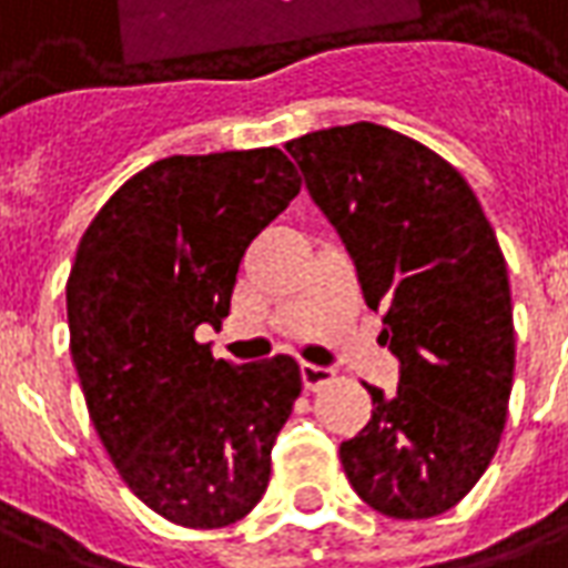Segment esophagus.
I'll list each match as a JSON object with an SVG mask.
<instances>
[{
	"mask_svg": "<svg viewBox=\"0 0 568 568\" xmlns=\"http://www.w3.org/2000/svg\"><path fill=\"white\" fill-rule=\"evenodd\" d=\"M332 378H335L332 368L316 366V363H301V381H304L307 390H316V387H323V384H328Z\"/></svg>",
	"mask_w": 568,
	"mask_h": 568,
	"instance_id": "obj_1",
	"label": "esophagus"
}]
</instances>
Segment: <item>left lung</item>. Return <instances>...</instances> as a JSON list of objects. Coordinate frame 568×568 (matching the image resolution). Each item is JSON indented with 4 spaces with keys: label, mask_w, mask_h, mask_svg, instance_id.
<instances>
[{
    "label": "left lung",
    "mask_w": 568,
    "mask_h": 568,
    "mask_svg": "<svg viewBox=\"0 0 568 568\" xmlns=\"http://www.w3.org/2000/svg\"><path fill=\"white\" fill-rule=\"evenodd\" d=\"M347 245L399 387L341 443L356 495L394 519L446 514L477 486L507 422L514 307L483 205L443 156L375 122L285 144Z\"/></svg>",
    "instance_id": "obj_1"
}]
</instances>
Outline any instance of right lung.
<instances>
[{
    "instance_id": "right-lung-1",
    "label": "right lung",
    "mask_w": 568,
    "mask_h": 568,
    "mask_svg": "<svg viewBox=\"0 0 568 568\" xmlns=\"http://www.w3.org/2000/svg\"><path fill=\"white\" fill-rule=\"evenodd\" d=\"M297 190L276 146L169 156L129 178L77 248L67 320L91 424L125 486L178 526H230L271 483L301 368L215 359L196 328H221L245 248Z\"/></svg>"
}]
</instances>
